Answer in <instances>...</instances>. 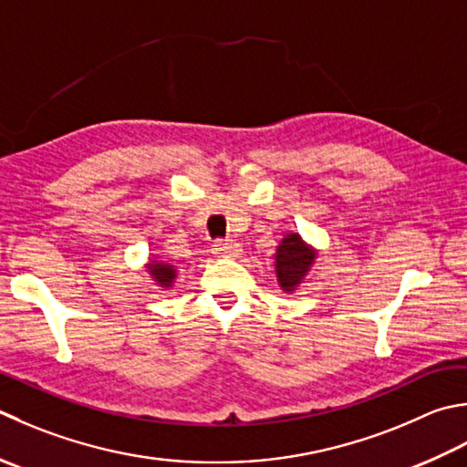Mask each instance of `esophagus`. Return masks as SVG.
<instances>
[{"mask_svg":"<svg viewBox=\"0 0 467 467\" xmlns=\"http://www.w3.org/2000/svg\"><path fill=\"white\" fill-rule=\"evenodd\" d=\"M213 253L216 254V257H223V259H236L243 254V249H241V244L234 241H221L214 244Z\"/></svg>","mask_w":467,"mask_h":467,"instance_id":"obj_1","label":"esophagus"}]
</instances>
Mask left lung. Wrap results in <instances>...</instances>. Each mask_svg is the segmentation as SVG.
Masks as SVG:
<instances>
[{
  "mask_svg": "<svg viewBox=\"0 0 467 467\" xmlns=\"http://www.w3.org/2000/svg\"><path fill=\"white\" fill-rule=\"evenodd\" d=\"M319 251L314 244L304 241L299 233L289 231L283 234V239L273 254V267H275V277L279 287L285 294H296L299 285H304L309 271L314 269Z\"/></svg>",
  "mask_w": 467,
  "mask_h": 467,
  "instance_id": "1",
  "label": "left lung"
}]
</instances>
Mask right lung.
Returning a JSON list of instances; mask_svg holds the SVG:
<instances>
[{"mask_svg":"<svg viewBox=\"0 0 467 467\" xmlns=\"http://www.w3.org/2000/svg\"><path fill=\"white\" fill-rule=\"evenodd\" d=\"M145 271H148V275L151 277L155 285L161 287V291H170L178 279L176 265L160 259L158 254H151L148 259V263H145Z\"/></svg>","mask_w":467,"mask_h":467,"instance_id":"1","label":"right lung"}]
</instances>
